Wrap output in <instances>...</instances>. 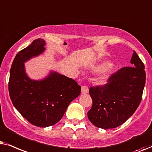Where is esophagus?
<instances>
[{
	"label": "esophagus",
	"instance_id": "34e87169",
	"mask_svg": "<svg viewBox=\"0 0 152 152\" xmlns=\"http://www.w3.org/2000/svg\"><path fill=\"white\" fill-rule=\"evenodd\" d=\"M89 91V89L87 86H82L81 88V92L82 94H86V93H88Z\"/></svg>",
	"mask_w": 152,
	"mask_h": 152
}]
</instances>
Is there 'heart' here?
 <instances>
[{"mask_svg": "<svg viewBox=\"0 0 152 152\" xmlns=\"http://www.w3.org/2000/svg\"><path fill=\"white\" fill-rule=\"evenodd\" d=\"M111 66V63L110 62H104L102 64H100L99 66L96 67V71L97 72H103V71H105L107 69L110 67Z\"/></svg>", "mask_w": 152, "mask_h": 152, "instance_id": "b5f03b06", "label": "heart"}]
</instances>
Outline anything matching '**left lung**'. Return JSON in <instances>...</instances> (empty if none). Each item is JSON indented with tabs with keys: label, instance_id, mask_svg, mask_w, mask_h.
<instances>
[{
	"label": "left lung",
	"instance_id": "left-lung-1",
	"mask_svg": "<svg viewBox=\"0 0 152 152\" xmlns=\"http://www.w3.org/2000/svg\"><path fill=\"white\" fill-rule=\"evenodd\" d=\"M133 66H124L109 76L107 83L91 87L92 108L89 120L98 128L114 129L122 125L136 110L142 100L146 74L145 65L135 53Z\"/></svg>",
	"mask_w": 152,
	"mask_h": 152
}]
</instances>
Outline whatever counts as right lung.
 <instances>
[{"label":"right lung","mask_w":152,"mask_h":152,"mask_svg":"<svg viewBox=\"0 0 152 152\" xmlns=\"http://www.w3.org/2000/svg\"><path fill=\"white\" fill-rule=\"evenodd\" d=\"M45 44L39 38L18 53L10 69L8 83L14 106L30 124L39 127L50 126L59 122L81 90L74 79L57 72H51L41 80L28 77L24 62L42 53Z\"/></svg>","instance_id":"right-lung-1"}]
</instances>
